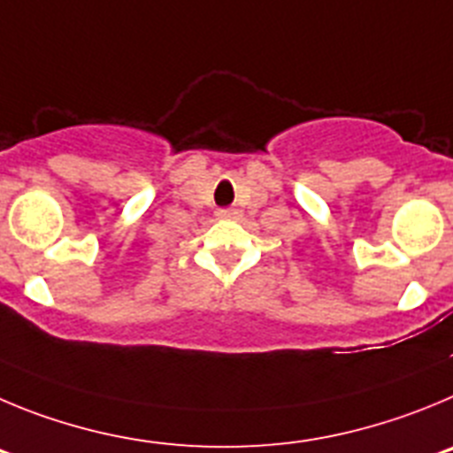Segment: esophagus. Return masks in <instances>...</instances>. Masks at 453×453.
Returning a JSON list of instances; mask_svg holds the SVG:
<instances>
[{
  "mask_svg": "<svg viewBox=\"0 0 453 453\" xmlns=\"http://www.w3.org/2000/svg\"><path fill=\"white\" fill-rule=\"evenodd\" d=\"M219 219H227V221H234V219L242 217V210L239 207H226V210L217 211Z\"/></svg>",
  "mask_w": 453,
  "mask_h": 453,
  "instance_id": "1",
  "label": "esophagus"
}]
</instances>
